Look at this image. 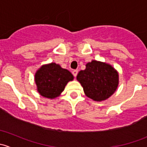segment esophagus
Instances as JSON below:
<instances>
[{
	"mask_svg": "<svg viewBox=\"0 0 147 147\" xmlns=\"http://www.w3.org/2000/svg\"><path fill=\"white\" fill-rule=\"evenodd\" d=\"M72 75H74V77H76L77 75H78V69H73V70L72 71Z\"/></svg>",
	"mask_w": 147,
	"mask_h": 147,
	"instance_id": "34e87169",
	"label": "esophagus"
}]
</instances>
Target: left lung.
Listing matches in <instances>:
<instances>
[{
	"label": "left lung",
	"mask_w": 147,
	"mask_h": 147,
	"mask_svg": "<svg viewBox=\"0 0 147 147\" xmlns=\"http://www.w3.org/2000/svg\"><path fill=\"white\" fill-rule=\"evenodd\" d=\"M89 98L97 102L106 100L117 90L119 84V73L111 65L92 60L86 64V68L77 75Z\"/></svg>",
	"instance_id": "1"
}]
</instances>
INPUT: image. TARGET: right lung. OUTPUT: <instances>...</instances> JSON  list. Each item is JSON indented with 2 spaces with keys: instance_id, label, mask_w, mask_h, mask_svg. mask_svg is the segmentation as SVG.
<instances>
[{
  "instance_id": "add662e5",
  "label": "right lung",
  "mask_w": 147,
  "mask_h": 147,
  "mask_svg": "<svg viewBox=\"0 0 147 147\" xmlns=\"http://www.w3.org/2000/svg\"><path fill=\"white\" fill-rule=\"evenodd\" d=\"M73 79L74 76L69 70L55 63L42 65L35 74V82L39 94L51 100L59 97L68 82Z\"/></svg>"
}]
</instances>
